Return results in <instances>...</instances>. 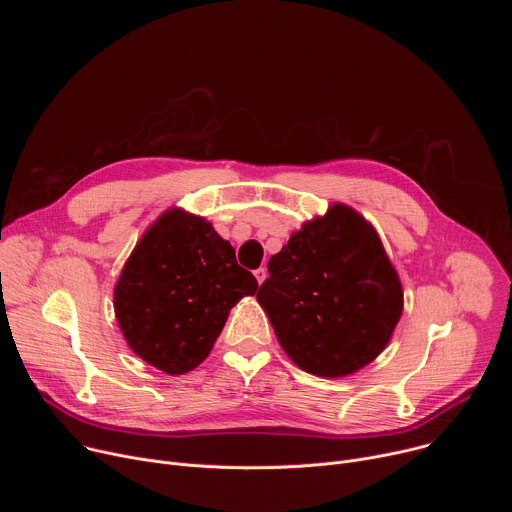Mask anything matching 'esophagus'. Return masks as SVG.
Wrapping results in <instances>:
<instances>
[{
    "label": "esophagus",
    "mask_w": 512,
    "mask_h": 512,
    "mask_svg": "<svg viewBox=\"0 0 512 512\" xmlns=\"http://www.w3.org/2000/svg\"><path fill=\"white\" fill-rule=\"evenodd\" d=\"M265 277H267V269H265V267L255 269V279H257V283H259V285L265 281Z\"/></svg>",
    "instance_id": "1"
}]
</instances>
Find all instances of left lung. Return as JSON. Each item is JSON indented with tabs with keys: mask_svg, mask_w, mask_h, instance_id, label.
Wrapping results in <instances>:
<instances>
[{
	"mask_svg": "<svg viewBox=\"0 0 512 512\" xmlns=\"http://www.w3.org/2000/svg\"><path fill=\"white\" fill-rule=\"evenodd\" d=\"M267 271L257 302L302 371L346 377L389 344L403 287L377 231L354 208L336 202L304 223Z\"/></svg>",
	"mask_w": 512,
	"mask_h": 512,
	"instance_id": "8db88e82",
	"label": "left lung"
}]
</instances>
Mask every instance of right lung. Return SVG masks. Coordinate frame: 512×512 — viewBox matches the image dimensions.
Segmentation results:
<instances>
[{"mask_svg": "<svg viewBox=\"0 0 512 512\" xmlns=\"http://www.w3.org/2000/svg\"><path fill=\"white\" fill-rule=\"evenodd\" d=\"M255 291L253 273L206 218L170 208L125 261L113 306L139 358L166 375H184L210 354L231 308Z\"/></svg>", "mask_w": 512, "mask_h": 512, "instance_id": "add662e5", "label": "right lung"}]
</instances>
